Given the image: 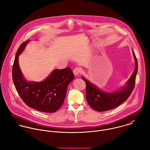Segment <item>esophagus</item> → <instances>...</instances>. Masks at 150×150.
<instances>
[{
    "mask_svg": "<svg viewBox=\"0 0 150 150\" xmlns=\"http://www.w3.org/2000/svg\"><path fill=\"white\" fill-rule=\"evenodd\" d=\"M81 72V69L79 67H76L73 70V73L75 76H78L79 74H80Z\"/></svg>",
    "mask_w": 150,
    "mask_h": 150,
    "instance_id": "esophagus-1",
    "label": "esophagus"
}]
</instances>
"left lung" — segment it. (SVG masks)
<instances>
[{"mask_svg":"<svg viewBox=\"0 0 150 150\" xmlns=\"http://www.w3.org/2000/svg\"><path fill=\"white\" fill-rule=\"evenodd\" d=\"M136 62L135 69L126 83L125 86L113 93L102 91L96 86L82 76L86 84V98L88 105L98 112L106 111L116 108L127 100L132 93L137 73L138 63L134 52L133 51Z\"/></svg>","mask_w":150,"mask_h":150,"instance_id":"obj_1","label":"left lung"}]
</instances>
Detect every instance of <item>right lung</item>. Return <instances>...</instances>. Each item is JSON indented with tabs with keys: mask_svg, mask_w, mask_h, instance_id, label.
I'll list each match as a JSON object with an SVG mask.
<instances>
[{
	"mask_svg": "<svg viewBox=\"0 0 150 150\" xmlns=\"http://www.w3.org/2000/svg\"><path fill=\"white\" fill-rule=\"evenodd\" d=\"M30 40L18 48L12 68L13 80L16 89L24 103L40 112L53 113L62 105L69 84L74 76L70 67L53 70L41 82L28 81L24 77L18 64V56Z\"/></svg>",
	"mask_w": 150,
	"mask_h": 150,
	"instance_id": "add662e5",
	"label": "right lung"
}]
</instances>
